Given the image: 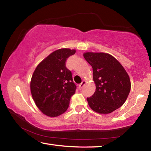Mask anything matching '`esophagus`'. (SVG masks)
I'll list each match as a JSON object with an SVG mask.
<instances>
[{
	"mask_svg": "<svg viewBox=\"0 0 151 151\" xmlns=\"http://www.w3.org/2000/svg\"><path fill=\"white\" fill-rule=\"evenodd\" d=\"M85 83H86V82H85V81H83L82 82V83L80 84V85H78V88H83V86L85 85Z\"/></svg>",
	"mask_w": 151,
	"mask_h": 151,
	"instance_id": "34e87169",
	"label": "esophagus"
}]
</instances>
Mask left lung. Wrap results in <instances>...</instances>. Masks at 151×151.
<instances>
[{"label":"left lung","instance_id":"1","mask_svg":"<svg viewBox=\"0 0 151 151\" xmlns=\"http://www.w3.org/2000/svg\"><path fill=\"white\" fill-rule=\"evenodd\" d=\"M84 58L93 71L96 91L87 101L98 113L109 114L121 107L131 91V81L123 66L112 55L104 52H85Z\"/></svg>","mask_w":151,"mask_h":151}]
</instances>
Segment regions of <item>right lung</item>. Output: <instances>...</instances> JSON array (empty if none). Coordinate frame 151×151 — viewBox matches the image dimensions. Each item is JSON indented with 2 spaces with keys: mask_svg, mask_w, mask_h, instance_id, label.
Instances as JSON below:
<instances>
[{
  "mask_svg": "<svg viewBox=\"0 0 151 151\" xmlns=\"http://www.w3.org/2000/svg\"><path fill=\"white\" fill-rule=\"evenodd\" d=\"M75 50L60 48L54 51L37 66L30 81V91L36 105L43 114L55 117L69 106L76 86L72 73L66 67L67 58Z\"/></svg>",
  "mask_w": 151,
  "mask_h": 151,
  "instance_id": "add662e5",
  "label": "right lung"
}]
</instances>
